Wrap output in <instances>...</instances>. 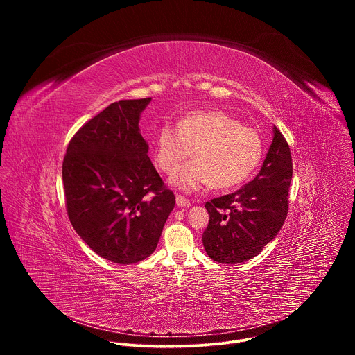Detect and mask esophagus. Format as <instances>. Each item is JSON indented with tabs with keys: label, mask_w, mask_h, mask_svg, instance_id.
Segmentation results:
<instances>
[{
	"label": "esophagus",
	"mask_w": 355,
	"mask_h": 355,
	"mask_svg": "<svg viewBox=\"0 0 355 355\" xmlns=\"http://www.w3.org/2000/svg\"><path fill=\"white\" fill-rule=\"evenodd\" d=\"M177 205L178 207H184V208L191 207V200L188 198L182 196V195H177Z\"/></svg>",
	"instance_id": "1"
}]
</instances>
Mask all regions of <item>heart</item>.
Returning a JSON list of instances; mask_svg holds the SVG:
<instances>
[{
	"instance_id": "1",
	"label": "heart",
	"mask_w": 355,
	"mask_h": 355,
	"mask_svg": "<svg viewBox=\"0 0 355 355\" xmlns=\"http://www.w3.org/2000/svg\"><path fill=\"white\" fill-rule=\"evenodd\" d=\"M194 151L197 159L178 166ZM263 140L256 129L222 111H198L164 125L156 140V163L181 189L195 191L212 182L218 189L244 182L263 157Z\"/></svg>"
}]
</instances>
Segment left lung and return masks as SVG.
<instances>
[{
  "label": "left lung",
  "mask_w": 355,
  "mask_h": 355,
  "mask_svg": "<svg viewBox=\"0 0 355 355\" xmlns=\"http://www.w3.org/2000/svg\"><path fill=\"white\" fill-rule=\"evenodd\" d=\"M291 148L277 126L257 177L205 204L209 223L202 234L207 254L222 264H239L260 254L281 230L289 208Z\"/></svg>",
  "instance_id": "1"
}]
</instances>
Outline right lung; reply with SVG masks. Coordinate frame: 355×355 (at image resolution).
<instances>
[{
    "label": "right lung",
    "mask_w": 355,
    "mask_h": 355,
    "mask_svg": "<svg viewBox=\"0 0 355 355\" xmlns=\"http://www.w3.org/2000/svg\"><path fill=\"white\" fill-rule=\"evenodd\" d=\"M151 98L121 99L84 123L63 160L69 219L98 256L135 264L157 247L175 196L164 184L139 132Z\"/></svg>",
    "instance_id": "1"
}]
</instances>
